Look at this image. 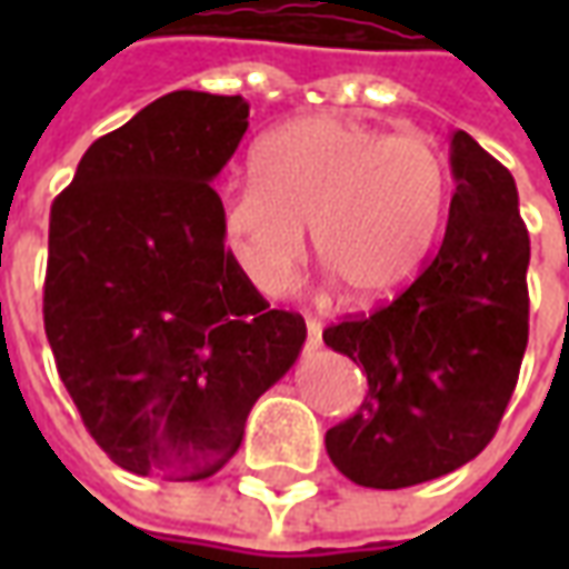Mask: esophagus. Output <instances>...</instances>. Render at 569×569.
<instances>
[{
	"label": "esophagus",
	"mask_w": 569,
	"mask_h": 569,
	"mask_svg": "<svg viewBox=\"0 0 569 569\" xmlns=\"http://www.w3.org/2000/svg\"><path fill=\"white\" fill-rule=\"evenodd\" d=\"M322 345V322L317 317H308V350H317Z\"/></svg>",
	"instance_id": "obj_1"
}]
</instances>
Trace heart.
Returning <instances> with one entry per match:
<instances>
[{
  "label": "heart",
  "mask_w": 569,
  "mask_h": 569,
  "mask_svg": "<svg viewBox=\"0 0 569 569\" xmlns=\"http://www.w3.org/2000/svg\"><path fill=\"white\" fill-rule=\"evenodd\" d=\"M256 179L219 191V224L237 268L280 292L305 259V231L357 308L383 305L418 280L448 207V167L423 133H383L310 116L268 133Z\"/></svg>",
  "instance_id": "1"
}]
</instances>
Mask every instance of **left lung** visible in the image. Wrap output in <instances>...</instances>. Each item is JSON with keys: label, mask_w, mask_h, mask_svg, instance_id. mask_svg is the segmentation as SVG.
Here are the masks:
<instances>
[{"label": "left lung", "mask_w": 569, "mask_h": 569, "mask_svg": "<svg viewBox=\"0 0 569 569\" xmlns=\"http://www.w3.org/2000/svg\"><path fill=\"white\" fill-rule=\"evenodd\" d=\"M451 173L436 259L390 305L322 332L369 378L357 415L326 432L332 463L362 488H411L469 463L518 383L530 317L518 188L466 130H453Z\"/></svg>", "instance_id": "left-lung-1"}]
</instances>
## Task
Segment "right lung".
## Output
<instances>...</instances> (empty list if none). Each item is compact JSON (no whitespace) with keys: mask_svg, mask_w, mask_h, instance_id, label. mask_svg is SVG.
<instances>
[{"mask_svg":"<svg viewBox=\"0 0 569 569\" xmlns=\"http://www.w3.org/2000/svg\"><path fill=\"white\" fill-rule=\"evenodd\" d=\"M247 128L243 97L167 93L51 203L44 335L93 441L133 476H216L308 338L224 247L210 182Z\"/></svg>","mask_w":569,"mask_h":569,"instance_id":"obj_1","label":"right lung"}]
</instances>
